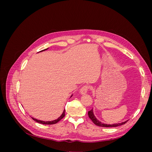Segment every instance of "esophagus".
Wrapping results in <instances>:
<instances>
[{"instance_id":"esophagus-1","label":"esophagus","mask_w":152,"mask_h":152,"mask_svg":"<svg viewBox=\"0 0 152 152\" xmlns=\"http://www.w3.org/2000/svg\"><path fill=\"white\" fill-rule=\"evenodd\" d=\"M89 88V87L88 86H84L82 87V88L80 89V93L82 94V95H84V94H86L87 93V91H88Z\"/></svg>"}]
</instances>
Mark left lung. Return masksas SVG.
I'll return each mask as SVG.
<instances>
[{
  "mask_svg": "<svg viewBox=\"0 0 152 152\" xmlns=\"http://www.w3.org/2000/svg\"><path fill=\"white\" fill-rule=\"evenodd\" d=\"M88 115L89 117L91 119V121L93 122V123L95 124V125L98 126H100V127H117V126H120L123 125L125 123H126L127 121H125V122H122L121 123H116V124H104L101 121H99V120H98L96 117H95L94 112H93V109L91 110L90 111L88 112Z\"/></svg>",
  "mask_w": 152,
  "mask_h": 152,
  "instance_id": "8db88e82",
  "label": "left lung"
}]
</instances>
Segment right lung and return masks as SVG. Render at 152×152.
<instances>
[{"instance_id": "right-lung-1", "label": "right lung", "mask_w": 152, "mask_h": 152, "mask_svg": "<svg viewBox=\"0 0 152 152\" xmlns=\"http://www.w3.org/2000/svg\"><path fill=\"white\" fill-rule=\"evenodd\" d=\"M49 49V48L45 49H44V50H40V52H42V51H44V50H47V49ZM72 96H73V94H72V95H71L70 98L72 97ZM65 110H63V113H62V114L60 116H59V117H58L57 119H55V120H54V121H40V120H38V119L32 117H31V118H32V119H33L34 121H36L37 122L40 123V124H56L57 122H58L59 121L61 120V119H62V118H63L64 117H65Z\"/></svg>"}]
</instances>
